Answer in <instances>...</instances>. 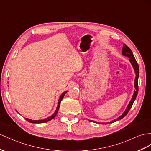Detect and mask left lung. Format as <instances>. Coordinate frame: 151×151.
Returning a JSON list of instances; mask_svg holds the SVG:
<instances>
[{"mask_svg": "<svg viewBox=\"0 0 151 151\" xmlns=\"http://www.w3.org/2000/svg\"><path fill=\"white\" fill-rule=\"evenodd\" d=\"M122 55H123L129 57V59L130 63H131V64H132L133 67L134 68V70L135 71V73H136V77H135V80H134L135 91L134 92V94L133 96L132 99H131V101L129 102L128 106H127V109L125 110L124 112L123 113V114L121 116H120L119 117H118L117 119H116L115 120H114V121H112L111 122H106V123H101V124H107L112 123V122H114L115 121H119V120H121L122 118L124 117L127 114V113L129 112V111L131 109V106H132L133 104V103L134 101V100H135V99H136L137 96V94H138V76H139V66H138V64L137 63L136 59H135V58H134L133 54V52H132V51H131V50L124 43V45H123V47H122ZM90 121L94 122V121H92L91 120Z\"/></svg>", "mask_w": 151, "mask_h": 151, "instance_id": "1", "label": "left lung"}]
</instances>
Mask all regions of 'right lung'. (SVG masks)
<instances>
[{"instance_id":"add662e5","label":"right lung","mask_w":151,"mask_h":151,"mask_svg":"<svg viewBox=\"0 0 151 151\" xmlns=\"http://www.w3.org/2000/svg\"><path fill=\"white\" fill-rule=\"evenodd\" d=\"M66 92H67V91H65L64 92H63V94L60 96V97L59 100V103H58V105H57V109H56V110H55V113H54V114L51 116V117H48L47 119H43V120H38V121H32V120L29 119H26L27 121L28 122H31V123H44V122H48V121H51V120L53 119L54 117H55V116H56V115H57V112H58V110H59V109L60 105V102H61V101H62V99H63L64 96L65 94L66 93Z\"/></svg>"}]
</instances>
